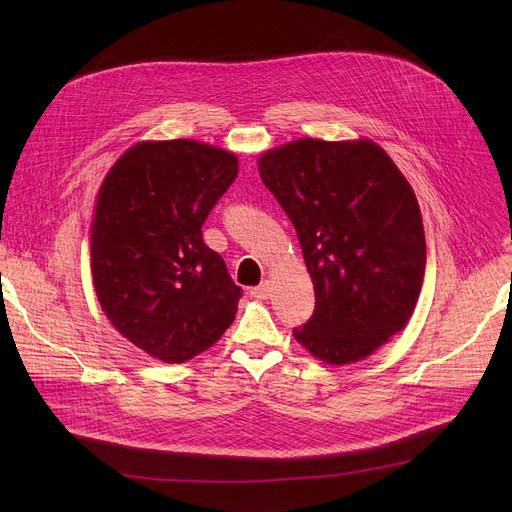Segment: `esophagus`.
Wrapping results in <instances>:
<instances>
[{"label":"esophagus","instance_id":"obj_1","mask_svg":"<svg viewBox=\"0 0 512 512\" xmlns=\"http://www.w3.org/2000/svg\"><path fill=\"white\" fill-rule=\"evenodd\" d=\"M251 296L257 300H269L271 298V281H261L257 287L251 289Z\"/></svg>","mask_w":512,"mask_h":512}]
</instances>
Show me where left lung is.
Segmentation results:
<instances>
[{
    "label": "left lung",
    "mask_w": 512,
    "mask_h": 512,
    "mask_svg": "<svg viewBox=\"0 0 512 512\" xmlns=\"http://www.w3.org/2000/svg\"><path fill=\"white\" fill-rule=\"evenodd\" d=\"M298 233L316 308L294 338L352 364L401 332L419 298L425 235L415 192L379 143L304 137L257 160Z\"/></svg>",
    "instance_id": "8db88e82"
}]
</instances>
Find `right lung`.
<instances>
[{
    "mask_svg": "<svg viewBox=\"0 0 512 512\" xmlns=\"http://www.w3.org/2000/svg\"><path fill=\"white\" fill-rule=\"evenodd\" d=\"M239 158L196 139L137 141L101 182L91 275L111 326L168 364L210 348L233 324L241 287L202 241Z\"/></svg>",
    "mask_w": 512,
    "mask_h": 512,
    "instance_id": "obj_1",
    "label": "right lung"
}]
</instances>
